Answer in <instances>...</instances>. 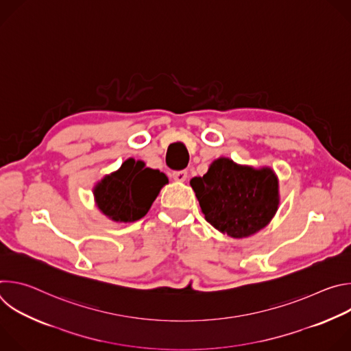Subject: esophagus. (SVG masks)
I'll return each instance as SVG.
<instances>
[{
  "mask_svg": "<svg viewBox=\"0 0 351 351\" xmlns=\"http://www.w3.org/2000/svg\"><path fill=\"white\" fill-rule=\"evenodd\" d=\"M172 178L176 182H184L187 179V171H175L172 172Z\"/></svg>",
  "mask_w": 351,
  "mask_h": 351,
  "instance_id": "esophagus-1",
  "label": "esophagus"
}]
</instances>
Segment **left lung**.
<instances>
[{"instance_id":"8db88e82","label":"left lung","mask_w":351,"mask_h":351,"mask_svg":"<svg viewBox=\"0 0 351 351\" xmlns=\"http://www.w3.org/2000/svg\"><path fill=\"white\" fill-rule=\"evenodd\" d=\"M190 186L207 222L234 239L265 228L279 206L278 178L268 167L256 169L221 157Z\"/></svg>"}]
</instances>
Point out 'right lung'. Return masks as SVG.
Listing matches in <instances>:
<instances>
[{
    "label": "right lung",
    "instance_id": "obj_1",
    "mask_svg": "<svg viewBox=\"0 0 351 351\" xmlns=\"http://www.w3.org/2000/svg\"><path fill=\"white\" fill-rule=\"evenodd\" d=\"M167 183L165 173L129 158L118 171L99 180L93 193L99 211L115 222L126 223L141 219Z\"/></svg>",
    "mask_w": 351,
    "mask_h": 351
}]
</instances>
